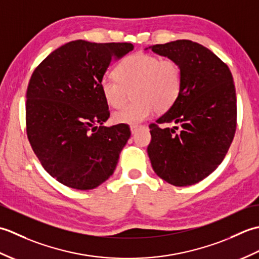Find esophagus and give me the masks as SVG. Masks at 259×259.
I'll return each instance as SVG.
<instances>
[{
	"label": "esophagus",
	"instance_id": "34e87169",
	"mask_svg": "<svg viewBox=\"0 0 259 259\" xmlns=\"http://www.w3.org/2000/svg\"><path fill=\"white\" fill-rule=\"evenodd\" d=\"M137 129H138V125H137V124H134V125H131L130 126V131H131V134H135L136 133V131H137Z\"/></svg>",
	"mask_w": 259,
	"mask_h": 259
}]
</instances>
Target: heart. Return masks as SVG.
<instances>
[{
  "mask_svg": "<svg viewBox=\"0 0 259 259\" xmlns=\"http://www.w3.org/2000/svg\"><path fill=\"white\" fill-rule=\"evenodd\" d=\"M115 78H104L100 89L104 101L120 108L133 90V101L112 114L115 123L138 124L156 111L167 112L183 89V70L174 59L137 53L125 58L114 70Z\"/></svg>",
  "mask_w": 259,
  "mask_h": 259,
  "instance_id": "b5f03b06",
  "label": "heart"
}]
</instances>
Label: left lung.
I'll list each match as a JSON object with an SVG mask.
<instances>
[{"mask_svg":"<svg viewBox=\"0 0 259 259\" xmlns=\"http://www.w3.org/2000/svg\"><path fill=\"white\" fill-rule=\"evenodd\" d=\"M177 61L183 89L174 107L150 123L151 166L168 184L199 183L217 169L232 145L237 124V100L232 72L199 43L177 40L150 47ZM175 123L169 128L164 125Z\"/></svg>","mask_w":259,"mask_h":259,"instance_id":"1","label":"left lung"}]
</instances>
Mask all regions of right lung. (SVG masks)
Segmentation results:
<instances>
[{
  "instance_id": "add662e5",
  "label": "right lung",
  "mask_w": 259,
  "mask_h": 259,
  "mask_svg": "<svg viewBox=\"0 0 259 259\" xmlns=\"http://www.w3.org/2000/svg\"><path fill=\"white\" fill-rule=\"evenodd\" d=\"M133 50L126 42L71 41L33 72L26 91L27 139L42 167L62 185L95 189L117 167L131 131L123 123L102 125L110 111L100 83L110 63Z\"/></svg>"
}]
</instances>
